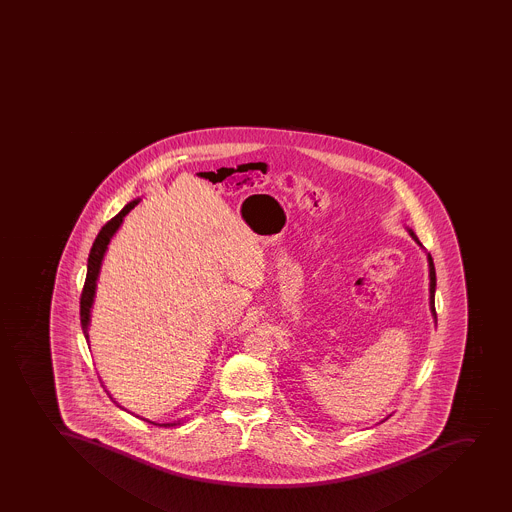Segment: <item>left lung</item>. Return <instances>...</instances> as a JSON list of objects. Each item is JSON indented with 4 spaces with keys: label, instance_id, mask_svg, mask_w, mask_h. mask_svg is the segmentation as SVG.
<instances>
[{
    "label": "left lung",
    "instance_id": "left-lung-1",
    "mask_svg": "<svg viewBox=\"0 0 512 512\" xmlns=\"http://www.w3.org/2000/svg\"><path fill=\"white\" fill-rule=\"evenodd\" d=\"M407 231H409V235L412 236V240L415 241V243L419 244L420 248L425 249L424 246H422V243H420L419 238L415 236L414 231L410 230V228H407ZM425 254H427V261H429V277H430V312H432L433 320H435V323H437V314H435V287H437V276H435V266H433V259L432 256H430V253H427L425 251ZM391 415H387L386 419H389ZM384 420H381V422H384ZM379 422V424H381Z\"/></svg>",
    "mask_w": 512,
    "mask_h": 512
}]
</instances>
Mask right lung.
<instances>
[{
    "mask_svg": "<svg viewBox=\"0 0 512 512\" xmlns=\"http://www.w3.org/2000/svg\"><path fill=\"white\" fill-rule=\"evenodd\" d=\"M139 202H141V198L138 197L131 200V202L126 203L123 210L103 226L100 233H98L97 238L93 241L90 254H88L87 279H85L82 297H80V323H82L83 335H85V340H87L88 348H90V335H88V330H90V322H92V307L93 302H95V294H97V282L98 277H100V271H102L103 259H105L106 251H108V244L113 240V236L116 235V231L120 230V226L123 225L126 215H128V213L131 212ZM100 381H102V379H100ZM102 386L105 387V384L102 383ZM106 394L110 396L111 401L115 402L116 406L120 407V409L126 410L128 414L134 415V412H129L128 409L120 406V404L111 397L110 392L106 391ZM136 417H139V415H136ZM139 419L146 420V422H149V424L152 425L166 427V429H169V427H177V425L182 424V419L172 420V422H166V424H157V422L144 419V417H139Z\"/></svg>",
    "mask_w": 512,
    "mask_h": 512,
    "instance_id": "right-lung-1",
    "label": "right lung"
}]
</instances>
